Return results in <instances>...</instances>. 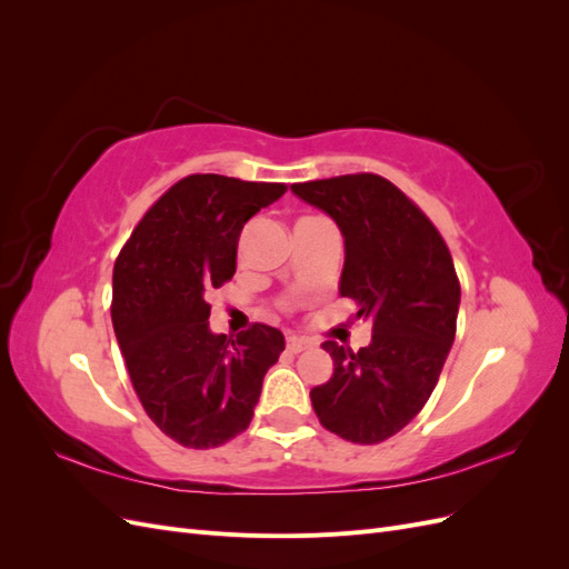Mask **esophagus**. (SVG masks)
<instances>
[{
    "mask_svg": "<svg viewBox=\"0 0 569 569\" xmlns=\"http://www.w3.org/2000/svg\"><path fill=\"white\" fill-rule=\"evenodd\" d=\"M308 347H311V341L303 339V337H289V339H287V351H289V353H301V351H306Z\"/></svg>",
    "mask_w": 569,
    "mask_h": 569,
    "instance_id": "esophagus-1",
    "label": "esophagus"
}]
</instances>
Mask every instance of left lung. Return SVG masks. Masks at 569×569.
Returning <instances> with one entry per match:
<instances>
[{
  "instance_id": "left-lung-1",
  "label": "left lung",
  "mask_w": 569,
  "mask_h": 569,
  "mask_svg": "<svg viewBox=\"0 0 569 569\" xmlns=\"http://www.w3.org/2000/svg\"><path fill=\"white\" fill-rule=\"evenodd\" d=\"M343 234L339 295L372 320L353 353L325 341L335 372L311 389L320 425L353 443H380L432 396L456 337L460 282L443 237L399 187L375 173L291 184Z\"/></svg>"
}]
</instances>
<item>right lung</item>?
Segmentation results:
<instances>
[{"mask_svg": "<svg viewBox=\"0 0 569 569\" xmlns=\"http://www.w3.org/2000/svg\"><path fill=\"white\" fill-rule=\"evenodd\" d=\"M287 192L280 182L187 176L144 213L113 266L111 320L147 416L187 449H216L253 418L284 351L274 327L213 335L206 295L237 268L244 222Z\"/></svg>", "mask_w": 569, "mask_h": 569, "instance_id": "obj_1", "label": "right lung"}]
</instances>
